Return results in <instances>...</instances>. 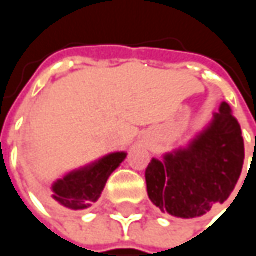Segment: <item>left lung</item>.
<instances>
[{"instance_id":"8db88e82","label":"left lung","mask_w":256,"mask_h":256,"mask_svg":"<svg viewBox=\"0 0 256 256\" xmlns=\"http://www.w3.org/2000/svg\"><path fill=\"white\" fill-rule=\"evenodd\" d=\"M244 142L230 105L222 102L209 126L185 148L152 158L145 170L150 200L176 218L197 220L222 204L236 188Z\"/></svg>"}]
</instances>
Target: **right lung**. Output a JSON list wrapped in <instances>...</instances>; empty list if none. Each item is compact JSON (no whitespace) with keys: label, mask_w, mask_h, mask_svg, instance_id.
<instances>
[{"label":"right lung","mask_w":256,"mask_h":256,"mask_svg":"<svg viewBox=\"0 0 256 256\" xmlns=\"http://www.w3.org/2000/svg\"><path fill=\"white\" fill-rule=\"evenodd\" d=\"M126 152H112L81 169L72 170L52 185L53 206L70 210H82L96 203L111 174L124 162Z\"/></svg>","instance_id":"right-lung-1"}]
</instances>
